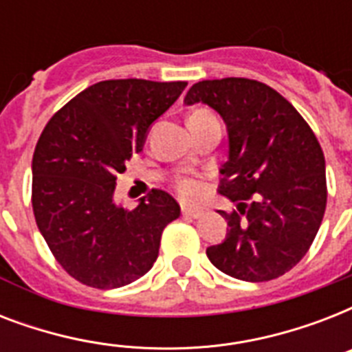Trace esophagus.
<instances>
[{
	"instance_id": "esophagus-1",
	"label": "esophagus",
	"mask_w": 352,
	"mask_h": 352,
	"mask_svg": "<svg viewBox=\"0 0 352 352\" xmlns=\"http://www.w3.org/2000/svg\"><path fill=\"white\" fill-rule=\"evenodd\" d=\"M182 215H184V217H190V219H199V217L203 215V212L197 208H188V206H182Z\"/></svg>"
}]
</instances>
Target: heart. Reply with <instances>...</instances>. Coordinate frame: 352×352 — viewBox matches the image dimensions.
Instances as JSON below:
<instances>
[{
    "label": "heart",
    "mask_w": 352,
    "mask_h": 352,
    "mask_svg": "<svg viewBox=\"0 0 352 352\" xmlns=\"http://www.w3.org/2000/svg\"><path fill=\"white\" fill-rule=\"evenodd\" d=\"M203 113L208 111H195L193 115H203ZM177 192L182 199H188V201H193L201 195V184L193 179H179L177 181Z\"/></svg>",
    "instance_id": "b5f03b06"
}]
</instances>
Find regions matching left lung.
<instances>
[{
    "label": "left lung",
    "instance_id": "obj_1",
    "mask_svg": "<svg viewBox=\"0 0 352 352\" xmlns=\"http://www.w3.org/2000/svg\"><path fill=\"white\" fill-rule=\"evenodd\" d=\"M199 102L226 124L228 160L217 192L237 206L221 212L230 230L206 256L241 281L279 278L305 256L325 214V157L316 135L287 98L257 80H203L184 96L186 106Z\"/></svg>",
    "mask_w": 352,
    "mask_h": 352
}]
</instances>
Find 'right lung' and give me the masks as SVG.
I'll return each mask as SVG.
<instances>
[{
    "instance_id": "right-lung-1",
    "label": "right lung",
    "mask_w": 352,
    "mask_h": 352,
    "mask_svg": "<svg viewBox=\"0 0 352 352\" xmlns=\"http://www.w3.org/2000/svg\"><path fill=\"white\" fill-rule=\"evenodd\" d=\"M186 82L106 80L84 89L49 120L32 157V210L52 256L93 289H118L157 261L160 235L181 215L153 190L135 210L115 201L117 175L142 151L149 127Z\"/></svg>"
}]
</instances>
